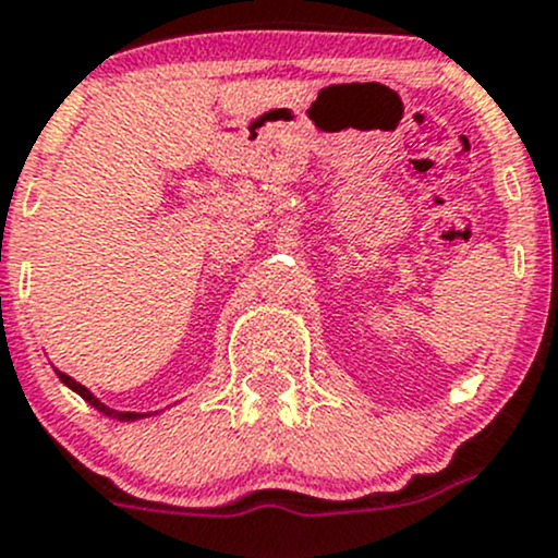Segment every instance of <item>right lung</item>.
Segmentation results:
<instances>
[{"mask_svg": "<svg viewBox=\"0 0 558 558\" xmlns=\"http://www.w3.org/2000/svg\"><path fill=\"white\" fill-rule=\"evenodd\" d=\"M56 373H59V378H61V381H64V384H66V387H69V389H72V392H77V395H80V398H83V400H85V403H90V405H94V408H96V411H101V413H105V416H109V418H118V422H134V418H145V416H150V413H134V411H114V408H109V405H105V403H101V400H99V398H96V395H94V392H90V389H88V387H83V384H80V381H74V378H72V376H66V373H61V371H56Z\"/></svg>", "mask_w": 558, "mask_h": 558, "instance_id": "right-lung-1", "label": "right lung"}]
</instances>
